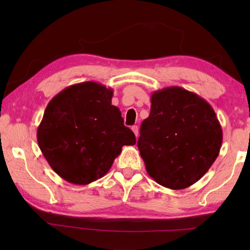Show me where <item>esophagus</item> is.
<instances>
[{"label": "esophagus", "mask_w": 250, "mask_h": 250, "mask_svg": "<svg viewBox=\"0 0 250 250\" xmlns=\"http://www.w3.org/2000/svg\"><path fill=\"white\" fill-rule=\"evenodd\" d=\"M131 129H132V131H133V133L135 134L136 137L139 136V126H137V125H133Z\"/></svg>", "instance_id": "obj_1"}]
</instances>
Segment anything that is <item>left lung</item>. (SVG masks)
<instances>
[{
	"label": "left lung",
	"instance_id": "obj_1",
	"mask_svg": "<svg viewBox=\"0 0 250 250\" xmlns=\"http://www.w3.org/2000/svg\"><path fill=\"white\" fill-rule=\"evenodd\" d=\"M137 147L148 175L173 190L190 187L219 155L222 129L213 107L194 92L167 87L151 94Z\"/></svg>",
	"mask_w": 250,
	"mask_h": 250
}]
</instances>
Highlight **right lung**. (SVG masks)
Returning a JSON list of instances; mask_svg holds the SVG:
<instances>
[{
  "instance_id": "right-lung-1",
  "label": "right lung",
  "mask_w": 250,
  "mask_h": 250,
  "mask_svg": "<svg viewBox=\"0 0 250 250\" xmlns=\"http://www.w3.org/2000/svg\"><path fill=\"white\" fill-rule=\"evenodd\" d=\"M114 91L95 82L63 89L47 105L36 137L50 167L66 182L88 185L103 177L125 145H135Z\"/></svg>"
}]
</instances>
